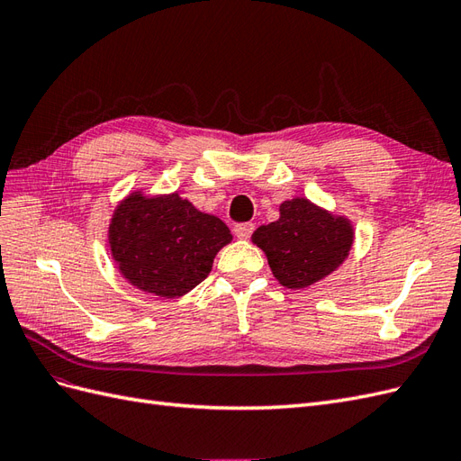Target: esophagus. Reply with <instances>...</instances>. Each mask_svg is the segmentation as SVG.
Listing matches in <instances>:
<instances>
[{"mask_svg":"<svg viewBox=\"0 0 461 461\" xmlns=\"http://www.w3.org/2000/svg\"><path fill=\"white\" fill-rule=\"evenodd\" d=\"M254 232V225L252 222H240V225L234 227V234L239 236V239H249Z\"/></svg>","mask_w":461,"mask_h":461,"instance_id":"34e87169","label":"esophagus"}]
</instances>
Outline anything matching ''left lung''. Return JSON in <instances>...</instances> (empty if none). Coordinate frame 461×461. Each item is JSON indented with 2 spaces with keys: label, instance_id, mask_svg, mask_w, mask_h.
Wrapping results in <instances>:
<instances>
[{
  "label": "left lung",
  "instance_id": "obj_1",
  "mask_svg": "<svg viewBox=\"0 0 461 461\" xmlns=\"http://www.w3.org/2000/svg\"><path fill=\"white\" fill-rule=\"evenodd\" d=\"M276 281L286 288L310 286L332 273L350 252V222L296 198L281 205V219L254 232Z\"/></svg>",
  "mask_w": 461,
  "mask_h": 461
}]
</instances>
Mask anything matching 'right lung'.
I'll return each mask as SVG.
<instances>
[{
    "mask_svg": "<svg viewBox=\"0 0 461 461\" xmlns=\"http://www.w3.org/2000/svg\"><path fill=\"white\" fill-rule=\"evenodd\" d=\"M230 239L225 222L198 212L178 194H132L117 207L109 227L111 254L124 278L163 298L183 296L198 286Z\"/></svg>",
    "mask_w": 461,
    "mask_h": 461,
    "instance_id": "right-lung-1",
    "label": "right lung"
}]
</instances>
